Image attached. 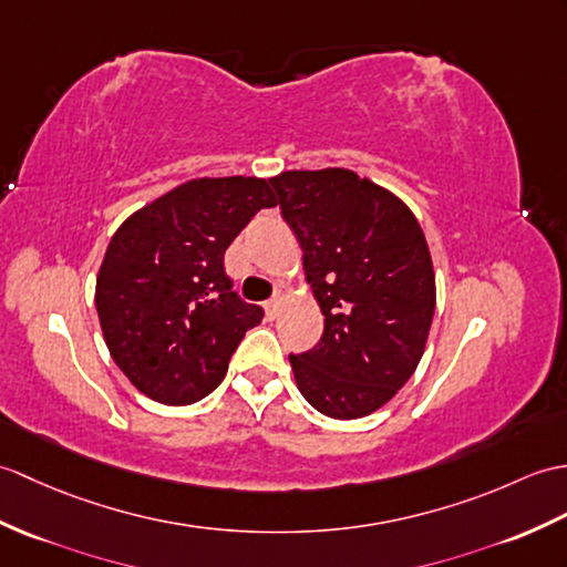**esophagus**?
Wrapping results in <instances>:
<instances>
[{
	"mask_svg": "<svg viewBox=\"0 0 567 567\" xmlns=\"http://www.w3.org/2000/svg\"><path fill=\"white\" fill-rule=\"evenodd\" d=\"M280 307H282V297H272L270 301H266V316L270 321L280 313Z\"/></svg>",
	"mask_w": 567,
	"mask_h": 567,
	"instance_id": "obj_1",
	"label": "esophagus"
}]
</instances>
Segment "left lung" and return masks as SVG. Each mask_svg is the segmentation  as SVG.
Segmentation results:
<instances>
[{
    "label": "left lung",
    "mask_w": 567,
    "mask_h": 567,
    "mask_svg": "<svg viewBox=\"0 0 567 567\" xmlns=\"http://www.w3.org/2000/svg\"><path fill=\"white\" fill-rule=\"evenodd\" d=\"M305 251L323 336L289 354L316 411L352 420L393 399L423 358L434 316L425 234L396 195L348 168L270 178Z\"/></svg>",
    "instance_id": "left-lung-1"
}]
</instances>
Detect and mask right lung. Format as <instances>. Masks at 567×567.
<instances>
[{"label": "right lung", "mask_w": 567, "mask_h": 567, "mask_svg": "<svg viewBox=\"0 0 567 567\" xmlns=\"http://www.w3.org/2000/svg\"><path fill=\"white\" fill-rule=\"evenodd\" d=\"M266 178L188 181L115 231L96 280V311L115 364L166 405H188L219 384L262 309L234 292L224 251L262 207Z\"/></svg>", "instance_id": "obj_1"}]
</instances>
